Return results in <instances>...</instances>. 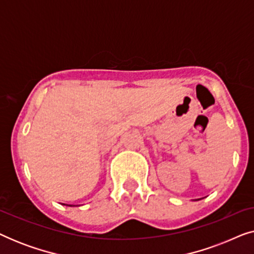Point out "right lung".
I'll return each instance as SVG.
<instances>
[{
    "label": "right lung",
    "mask_w": 254,
    "mask_h": 254,
    "mask_svg": "<svg viewBox=\"0 0 254 254\" xmlns=\"http://www.w3.org/2000/svg\"><path fill=\"white\" fill-rule=\"evenodd\" d=\"M68 206H70V204H68ZM70 207H71V206H70Z\"/></svg>",
    "instance_id": "add662e5"
}]
</instances>
